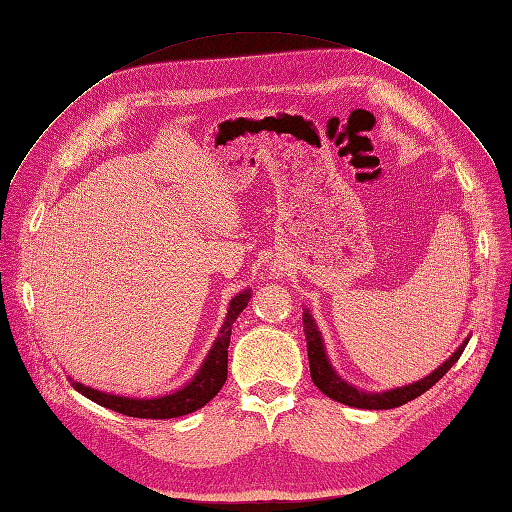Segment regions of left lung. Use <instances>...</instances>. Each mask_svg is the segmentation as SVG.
Segmentation results:
<instances>
[{"label": "left lung", "instance_id": "obj_1", "mask_svg": "<svg viewBox=\"0 0 512 512\" xmlns=\"http://www.w3.org/2000/svg\"><path fill=\"white\" fill-rule=\"evenodd\" d=\"M303 330H305V339H307V358H309V372H311V381L314 385L328 397L335 399V402H341L345 406L351 408H364V410H389V408H397L404 406L412 399H416L418 395H422L425 391H429L443 374H446L462 355L466 341L454 351L452 358L448 362H443L435 372H431L425 379L408 385V387H399L393 391H385V393H364L360 389H355L351 385H347L345 381H341L337 372L332 370V366L328 364V358L324 353V345L320 339L318 326L314 322V318L309 316V311L303 314Z\"/></svg>", "mask_w": 512, "mask_h": 512}]
</instances>
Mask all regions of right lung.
<instances>
[{
	"mask_svg": "<svg viewBox=\"0 0 512 512\" xmlns=\"http://www.w3.org/2000/svg\"><path fill=\"white\" fill-rule=\"evenodd\" d=\"M251 299V293H240L232 299L228 318L219 330V337L213 343L205 364L198 370V374L192 379L190 385L180 389L177 393L165 395V397H154V399H133V397H119V395H108L102 391H96L92 387H83L81 383H73V387L85 395L92 402L115 410L125 416L133 418H175L190 414L198 408H203L207 402L217 395V391L224 387L226 376H228V347H230V335H232V324L240 316V311L247 307Z\"/></svg>",
	"mask_w": 512,
	"mask_h": 512,
	"instance_id": "right-lung-1",
	"label": "right lung"
}]
</instances>
